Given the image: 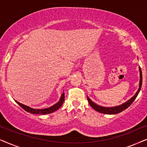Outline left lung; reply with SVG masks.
Segmentation results:
<instances>
[{
	"label": "left lung",
	"instance_id": "8db88e82",
	"mask_svg": "<svg viewBox=\"0 0 147 147\" xmlns=\"http://www.w3.org/2000/svg\"><path fill=\"white\" fill-rule=\"evenodd\" d=\"M140 69V84H139V88H138V90L136 92L135 95H134L133 97H132L131 99H130L128 101H127L125 103L122 104V105L115 106V107H111V108H106V107H102V106H100L99 105H97L95 103H94L89 98L87 97L88 102L90 104V106H92V108H94V110H96L97 112H99L100 113L103 114H118L119 112H121L123 110H126V108L129 107V106L132 104V102L134 101V100L136 99V98L137 97L138 93H139L140 88H141L142 86V71L141 68L139 67Z\"/></svg>",
	"mask_w": 147,
	"mask_h": 147
}]
</instances>
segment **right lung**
Segmentation results:
<instances>
[{
	"label": "right lung",
	"instance_id": "add662e5",
	"mask_svg": "<svg viewBox=\"0 0 147 147\" xmlns=\"http://www.w3.org/2000/svg\"><path fill=\"white\" fill-rule=\"evenodd\" d=\"M64 99H65V95H64V93H63L61 95V98H60L59 101L58 102L57 104H55V105L51 106V107L45 108V109H34V108H31L29 107V106H27L24 105V104L19 103V102L17 101H15V102H17V103L19 104L22 108H23L25 111L30 112V113L35 114H47L52 113V112H55L57 110L59 109V108L61 107L62 104H63Z\"/></svg>",
	"mask_w": 147,
	"mask_h": 147
}]
</instances>
